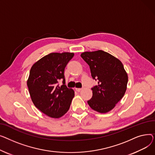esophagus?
<instances>
[{
	"label": "esophagus",
	"instance_id": "34e87169",
	"mask_svg": "<svg viewBox=\"0 0 155 155\" xmlns=\"http://www.w3.org/2000/svg\"><path fill=\"white\" fill-rule=\"evenodd\" d=\"M81 90H82V88H76V91L78 92H80Z\"/></svg>",
	"mask_w": 155,
	"mask_h": 155
}]
</instances>
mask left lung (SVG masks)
<instances>
[{"mask_svg": "<svg viewBox=\"0 0 155 155\" xmlns=\"http://www.w3.org/2000/svg\"><path fill=\"white\" fill-rule=\"evenodd\" d=\"M89 66L92 78L97 81L87 103L93 110L106 113L112 110L124 96L128 77L121 61L102 50L81 54Z\"/></svg>", "mask_w": 155, "mask_h": 155, "instance_id": "1", "label": "left lung"}]
</instances>
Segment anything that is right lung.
<instances>
[{
  "label": "right lung",
  "instance_id": "right-lung-1",
  "mask_svg": "<svg viewBox=\"0 0 155 155\" xmlns=\"http://www.w3.org/2000/svg\"><path fill=\"white\" fill-rule=\"evenodd\" d=\"M73 52H52L35 62L30 70L27 84L35 106L51 117L59 118L69 110L74 90L65 85L64 69ZM63 79L59 87L58 82Z\"/></svg>",
  "mask_w": 155,
  "mask_h": 155
}]
</instances>
